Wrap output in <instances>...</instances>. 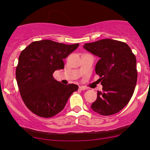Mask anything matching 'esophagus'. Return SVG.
<instances>
[{
	"label": "esophagus",
	"mask_w": 150,
	"mask_h": 150,
	"mask_svg": "<svg viewBox=\"0 0 150 150\" xmlns=\"http://www.w3.org/2000/svg\"><path fill=\"white\" fill-rule=\"evenodd\" d=\"M79 89L82 90V91H85V90L87 89V87H84V86H81V87H79Z\"/></svg>",
	"instance_id": "obj_1"
}]
</instances>
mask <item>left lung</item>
Returning a JSON list of instances; mask_svg holds the SVG:
<instances>
[{"mask_svg":"<svg viewBox=\"0 0 150 150\" xmlns=\"http://www.w3.org/2000/svg\"><path fill=\"white\" fill-rule=\"evenodd\" d=\"M84 48L100 57L96 65L102 91L91 104L102 115L117 113L127 105L134 93L137 81L135 55L126 43L104 39L84 45Z\"/></svg>","mask_w":150,"mask_h":150,"instance_id":"left-lung-1","label":"left lung"}]
</instances>
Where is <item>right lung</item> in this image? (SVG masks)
<instances>
[{
	"mask_svg": "<svg viewBox=\"0 0 150 150\" xmlns=\"http://www.w3.org/2000/svg\"><path fill=\"white\" fill-rule=\"evenodd\" d=\"M79 46L44 40L32 42L20 53L16 70L18 89L26 107L36 115H56L79 89L74 84L63 85L52 75L64 68L63 59Z\"/></svg>",
	"mask_w": 150,
	"mask_h": 150,
	"instance_id": "add662e5",
	"label": "right lung"
}]
</instances>
